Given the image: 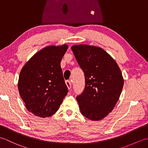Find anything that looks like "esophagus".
<instances>
[{"label": "esophagus", "mask_w": 148, "mask_h": 148, "mask_svg": "<svg viewBox=\"0 0 148 148\" xmlns=\"http://www.w3.org/2000/svg\"><path fill=\"white\" fill-rule=\"evenodd\" d=\"M65 84H66V85H67L68 89L70 90L71 88V86H72V81H71V80L65 81Z\"/></svg>", "instance_id": "obj_1"}]
</instances>
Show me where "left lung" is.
Wrapping results in <instances>:
<instances>
[{
    "label": "left lung",
    "instance_id": "8db88e82",
    "mask_svg": "<svg viewBox=\"0 0 148 148\" xmlns=\"http://www.w3.org/2000/svg\"><path fill=\"white\" fill-rule=\"evenodd\" d=\"M71 49L85 77V87L77 96L82 114L100 120L112 111L121 95L124 81L115 60L103 49L76 45Z\"/></svg>",
    "mask_w": 148,
    "mask_h": 148
}]
</instances>
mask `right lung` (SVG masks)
Instances as JSON below:
<instances>
[{
    "label": "right lung",
    "mask_w": 148,
    "mask_h": 148,
    "mask_svg": "<svg viewBox=\"0 0 148 148\" xmlns=\"http://www.w3.org/2000/svg\"><path fill=\"white\" fill-rule=\"evenodd\" d=\"M68 46H50L36 53L23 66L18 88L26 108L40 118L49 117L57 111L67 95L60 67Z\"/></svg>",
    "instance_id": "obj_1"
}]
</instances>
